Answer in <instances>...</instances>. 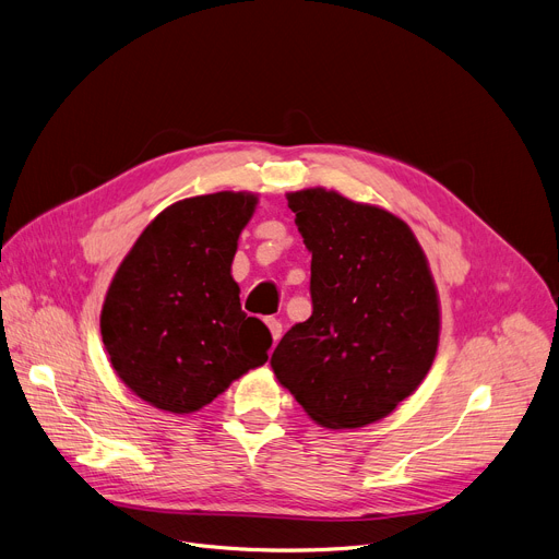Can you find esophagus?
<instances>
[{"label": "esophagus", "mask_w": 559, "mask_h": 559, "mask_svg": "<svg viewBox=\"0 0 559 559\" xmlns=\"http://www.w3.org/2000/svg\"><path fill=\"white\" fill-rule=\"evenodd\" d=\"M266 324H269V330H271L273 343L277 345V341L282 338V322H280V320H275V318H266Z\"/></svg>", "instance_id": "1"}]
</instances>
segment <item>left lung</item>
Here are the masks:
<instances>
[{"mask_svg":"<svg viewBox=\"0 0 559 559\" xmlns=\"http://www.w3.org/2000/svg\"><path fill=\"white\" fill-rule=\"evenodd\" d=\"M286 201L311 252L313 313L284 334L271 368L316 424L360 429L411 397L433 366L440 298L429 259L383 207L324 187Z\"/></svg>","mask_w":559,"mask_h":559,"instance_id":"8db88e82","label":"left lung"}]
</instances>
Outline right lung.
Here are the masks:
<instances>
[{
  "label": "right lung",
  "mask_w": 559,
  "mask_h": 559,
  "mask_svg": "<svg viewBox=\"0 0 559 559\" xmlns=\"http://www.w3.org/2000/svg\"><path fill=\"white\" fill-rule=\"evenodd\" d=\"M259 195L216 191L162 210L119 264L102 309L117 377L146 404L189 415L264 366L269 326L241 311L233 261Z\"/></svg>",
  "instance_id": "add662e5"
}]
</instances>
